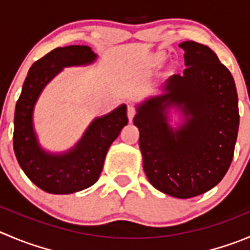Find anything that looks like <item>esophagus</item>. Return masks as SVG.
I'll use <instances>...</instances> for the list:
<instances>
[{"instance_id":"esophagus-1","label":"esophagus","mask_w":250,"mask_h":250,"mask_svg":"<svg viewBox=\"0 0 250 250\" xmlns=\"http://www.w3.org/2000/svg\"><path fill=\"white\" fill-rule=\"evenodd\" d=\"M135 114H136V109H135L132 105L127 106V118H129L130 121H132V119H134Z\"/></svg>"}]
</instances>
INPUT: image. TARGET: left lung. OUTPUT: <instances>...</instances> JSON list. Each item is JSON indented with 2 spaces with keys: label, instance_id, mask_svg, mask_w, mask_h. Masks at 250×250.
<instances>
[{
  "label": "left lung",
  "instance_id": "left-lung-1",
  "mask_svg": "<svg viewBox=\"0 0 250 250\" xmlns=\"http://www.w3.org/2000/svg\"><path fill=\"white\" fill-rule=\"evenodd\" d=\"M179 46L187 68L167 81V93L137 106L134 124L149 183L189 199L216 187L229 168L239 127L238 96L229 70L210 47L191 40ZM173 106L187 118L177 132L167 121Z\"/></svg>",
  "mask_w": 250,
  "mask_h": 250
}]
</instances>
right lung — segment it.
Here are the masks:
<instances>
[{
    "label": "right lung",
    "instance_id": "right-lung-1",
    "mask_svg": "<svg viewBox=\"0 0 250 250\" xmlns=\"http://www.w3.org/2000/svg\"><path fill=\"white\" fill-rule=\"evenodd\" d=\"M97 55L89 46L56 47L35 61L23 83L14 111L13 148L17 161L28 178L50 194H72L98 180L109 147L127 124L126 105L94 119L82 139L63 153H50L38 142L33 126V110L45 85L63 67L89 65Z\"/></svg>",
    "mask_w": 250,
    "mask_h": 250
}]
</instances>
